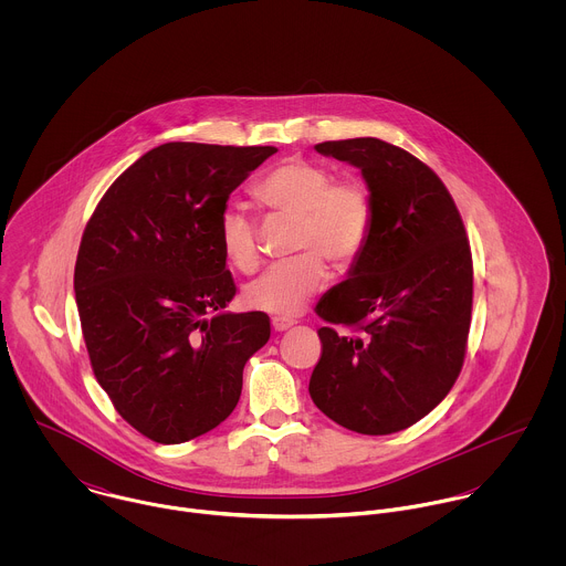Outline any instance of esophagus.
Instances as JSON below:
<instances>
[{
  "instance_id": "34e87169",
  "label": "esophagus",
  "mask_w": 566,
  "mask_h": 566,
  "mask_svg": "<svg viewBox=\"0 0 566 566\" xmlns=\"http://www.w3.org/2000/svg\"><path fill=\"white\" fill-rule=\"evenodd\" d=\"M292 326H294V321H283V318H274V321H272V328L279 331V333H283V331H287V328H292Z\"/></svg>"
}]
</instances>
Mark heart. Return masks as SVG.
<instances>
[{"instance_id": "heart-1", "label": "heart", "mask_w": 566, "mask_h": 566, "mask_svg": "<svg viewBox=\"0 0 566 566\" xmlns=\"http://www.w3.org/2000/svg\"><path fill=\"white\" fill-rule=\"evenodd\" d=\"M252 196L272 213L296 218V259L268 268L254 279L243 301L250 310L292 318L323 290L328 261L350 268L366 250L375 224V198L361 178H333L323 163L287 159L270 167L252 185ZM220 243L240 272L259 265L256 224L242 207L231 205L220 216Z\"/></svg>"}]
</instances>
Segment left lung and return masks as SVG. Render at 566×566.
Masks as SVG:
<instances>
[{"mask_svg":"<svg viewBox=\"0 0 566 566\" xmlns=\"http://www.w3.org/2000/svg\"><path fill=\"white\" fill-rule=\"evenodd\" d=\"M316 150L361 169L375 224L348 279L316 305L326 326L318 328L323 353L310 395L350 431L395 433L440 403L462 370L473 312L471 243L444 182L403 148L359 137Z\"/></svg>","mask_w":566,"mask_h":566,"instance_id":"left-lung-1","label":"left lung"}]
</instances>
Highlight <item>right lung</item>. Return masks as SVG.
<instances>
[{
    "label": "right lung",
    "instance_id": "add662e5",
    "mask_svg": "<svg viewBox=\"0 0 566 566\" xmlns=\"http://www.w3.org/2000/svg\"><path fill=\"white\" fill-rule=\"evenodd\" d=\"M274 153L163 144L106 189L84 227L74 290L93 375L119 416L159 444L227 420L245 361L270 339L268 314H222L238 287L220 216Z\"/></svg>",
    "mask_w": 566,
    "mask_h": 566
}]
</instances>
